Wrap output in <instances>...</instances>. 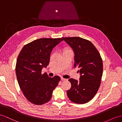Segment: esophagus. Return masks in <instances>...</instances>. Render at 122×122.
Wrapping results in <instances>:
<instances>
[{
  "label": "esophagus",
  "mask_w": 122,
  "mask_h": 122,
  "mask_svg": "<svg viewBox=\"0 0 122 122\" xmlns=\"http://www.w3.org/2000/svg\"><path fill=\"white\" fill-rule=\"evenodd\" d=\"M61 80L62 81H65V80H67V79H66L63 78V77H61Z\"/></svg>",
  "instance_id": "esophagus-1"
}]
</instances>
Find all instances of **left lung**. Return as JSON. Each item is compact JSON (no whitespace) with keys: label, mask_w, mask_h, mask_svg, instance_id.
Returning a JSON list of instances; mask_svg holds the SVG:
<instances>
[{"label":"left lung","mask_w":122,"mask_h":122,"mask_svg":"<svg viewBox=\"0 0 122 122\" xmlns=\"http://www.w3.org/2000/svg\"><path fill=\"white\" fill-rule=\"evenodd\" d=\"M74 52V67L79 68V81L70 78L71 88L68 97L76 104H82L91 100L98 91L102 75V59L93 44L79 37H62Z\"/></svg>","instance_id":"obj_1"}]
</instances>
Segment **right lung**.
<instances>
[{"mask_svg": "<svg viewBox=\"0 0 122 122\" xmlns=\"http://www.w3.org/2000/svg\"><path fill=\"white\" fill-rule=\"evenodd\" d=\"M63 39L41 38L25 45L18 55L15 67L18 85L28 101L36 105L48 102L60 81L58 76L42 74L49 63L52 49Z\"/></svg>", "mask_w": 122, "mask_h": 122, "instance_id": "obj_1", "label": "right lung"}]
</instances>
